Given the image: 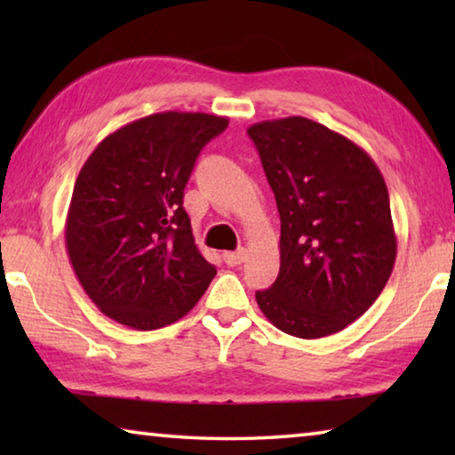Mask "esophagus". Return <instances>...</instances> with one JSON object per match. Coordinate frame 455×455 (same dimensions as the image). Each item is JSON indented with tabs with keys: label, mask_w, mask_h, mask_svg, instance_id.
I'll return each mask as SVG.
<instances>
[{
	"label": "esophagus",
	"mask_w": 455,
	"mask_h": 455,
	"mask_svg": "<svg viewBox=\"0 0 455 455\" xmlns=\"http://www.w3.org/2000/svg\"><path fill=\"white\" fill-rule=\"evenodd\" d=\"M222 259H225V263L228 267H236V265H241V263H244V260H246V251L241 249V251L225 252V255H222Z\"/></svg>",
	"instance_id": "esophagus-1"
}]
</instances>
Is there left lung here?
I'll return each mask as SVG.
<instances>
[{
	"label": "left lung",
	"mask_w": 455,
	"mask_h": 455,
	"mask_svg": "<svg viewBox=\"0 0 455 455\" xmlns=\"http://www.w3.org/2000/svg\"><path fill=\"white\" fill-rule=\"evenodd\" d=\"M281 217V268L257 291L265 317L301 339L359 319L389 281L397 255L389 192L371 156L303 116L246 130Z\"/></svg>",
	"instance_id": "obj_1"
}]
</instances>
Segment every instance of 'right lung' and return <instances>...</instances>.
<instances>
[{"mask_svg": "<svg viewBox=\"0 0 455 455\" xmlns=\"http://www.w3.org/2000/svg\"><path fill=\"white\" fill-rule=\"evenodd\" d=\"M228 118L158 112L106 136L76 179L66 249L106 317L138 331L184 317L217 275L200 255L182 206L204 144Z\"/></svg>", "mask_w": 455, "mask_h": 455, "instance_id": "obj_1", "label": "right lung"}]
</instances>
